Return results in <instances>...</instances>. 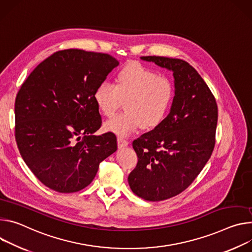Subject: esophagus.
<instances>
[{
  "label": "esophagus",
  "mask_w": 252,
  "mask_h": 252,
  "mask_svg": "<svg viewBox=\"0 0 252 252\" xmlns=\"http://www.w3.org/2000/svg\"><path fill=\"white\" fill-rule=\"evenodd\" d=\"M117 141H118V147L119 148H124V147H126L128 145V141L125 140V139L122 138V137H118Z\"/></svg>",
  "instance_id": "obj_1"
}]
</instances>
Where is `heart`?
<instances>
[{
    "label": "heart",
    "mask_w": 252,
    "mask_h": 252,
    "mask_svg": "<svg viewBox=\"0 0 252 252\" xmlns=\"http://www.w3.org/2000/svg\"><path fill=\"white\" fill-rule=\"evenodd\" d=\"M175 96L170 79L139 63H129L115 77V85L102 82L93 99L101 113L110 117L125 101V112L112 117L104 129L126 136L140 129H153L166 118Z\"/></svg>",
    "instance_id": "obj_1"
}]
</instances>
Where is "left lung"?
<instances>
[{"label":"left lung","mask_w":252,"mask_h":252,"mask_svg":"<svg viewBox=\"0 0 252 252\" xmlns=\"http://www.w3.org/2000/svg\"><path fill=\"white\" fill-rule=\"evenodd\" d=\"M142 60L173 72L175 96L170 113L133 141L138 156L128 183L137 196L161 201L176 196L198 176L215 145L218 110L204 80L181 59L146 56Z\"/></svg>","instance_id":"obj_1"}]
</instances>
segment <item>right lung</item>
<instances>
[{
  "mask_svg": "<svg viewBox=\"0 0 252 252\" xmlns=\"http://www.w3.org/2000/svg\"><path fill=\"white\" fill-rule=\"evenodd\" d=\"M118 65L108 54L62 50L22 84L15 102L17 145L27 166L50 189L85 188L99 164L117 150L115 134H94L102 120L93 93Z\"/></svg>",
  "mask_w": 252,
  "mask_h": 252,
  "instance_id": "obj_1",
  "label": "right lung"
}]
</instances>
